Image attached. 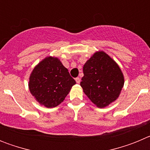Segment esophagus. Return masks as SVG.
I'll return each mask as SVG.
<instances>
[{"label":"esophagus","mask_w":150,"mask_h":150,"mask_svg":"<svg viewBox=\"0 0 150 150\" xmlns=\"http://www.w3.org/2000/svg\"><path fill=\"white\" fill-rule=\"evenodd\" d=\"M75 80H76V83H80V79H79V77H76V79H75Z\"/></svg>","instance_id":"34e87169"}]
</instances>
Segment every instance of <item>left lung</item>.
<instances>
[{
	"instance_id": "obj_1",
	"label": "left lung",
	"mask_w": 150,
	"mask_h": 150,
	"mask_svg": "<svg viewBox=\"0 0 150 150\" xmlns=\"http://www.w3.org/2000/svg\"><path fill=\"white\" fill-rule=\"evenodd\" d=\"M80 86L98 107H105L118 98L124 76L116 62L104 51L96 52L83 66Z\"/></svg>"
}]
</instances>
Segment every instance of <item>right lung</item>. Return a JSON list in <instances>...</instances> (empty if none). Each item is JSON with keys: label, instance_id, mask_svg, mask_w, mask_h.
Listing matches in <instances>:
<instances>
[{"label": "right lung", "instance_id": "obj_1", "mask_svg": "<svg viewBox=\"0 0 150 150\" xmlns=\"http://www.w3.org/2000/svg\"><path fill=\"white\" fill-rule=\"evenodd\" d=\"M75 84L60 60L49 56L35 66L29 77L28 87L40 104L51 108L59 105Z\"/></svg>", "mask_w": 150, "mask_h": 150}]
</instances>
